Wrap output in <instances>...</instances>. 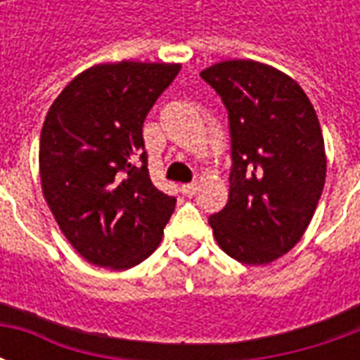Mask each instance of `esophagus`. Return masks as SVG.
<instances>
[{"label":"esophagus","mask_w":360,"mask_h":360,"mask_svg":"<svg viewBox=\"0 0 360 360\" xmlns=\"http://www.w3.org/2000/svg\"><path fill=\"white\" fill-rule=\"evenodd\" d=\"M196 191H198V185L196 183H187V185H181V193L185 196H195Z\"/></svg>","instance_id":"1"}]
</instances>
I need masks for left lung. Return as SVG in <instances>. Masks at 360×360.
I'll return each instance as SVG.
<instances>
[{"label":"left lung","mask_w":360,"mask_h":360,"mask_svg":"<svg viewBox=\"0 0 360 360\" xmlns=\"http://www.w3.org/2000/svg\"><path fill=\"white\" fill-rule=\"evenodd\" d=\"M227 110L231 136L229 198L208 224L237 262L268 264L309 227L326 179L324 136L297 82L250 59L204 69Z\"/></svg>","instance_id":"1"}]
</instances>
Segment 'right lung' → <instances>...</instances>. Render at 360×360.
<instances>
[{
	"label": "right lung",
	"instance_id": "add662e5",
	"mask_svg": "<svg viewBox=\"0 0 360 360\" xmlns=\"http://www.w3.org/2000/svg\"><path fill=\"white\" fill-rule=\"evenodd\" d=\"M181 65L103 63L75 77L40 134V179L59 229L90 264L127 270L148 258L175 210L148 173L144 119Z\"/></svg>",
	"mask_w": 360,
	"mask_h": 360
}]
</instances>
